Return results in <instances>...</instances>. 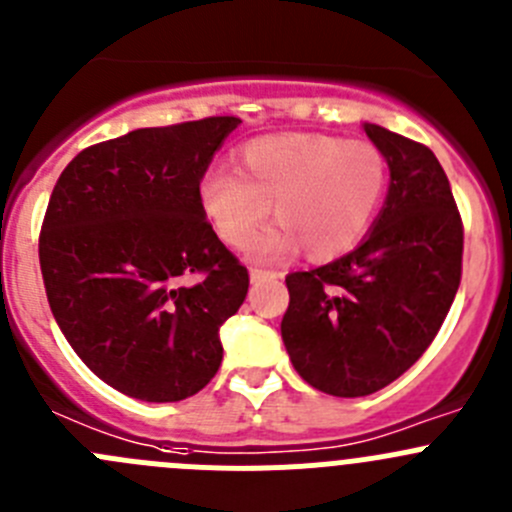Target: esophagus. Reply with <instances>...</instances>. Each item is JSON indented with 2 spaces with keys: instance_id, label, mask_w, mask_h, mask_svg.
I'll return each instance as SVG.
<instances>
[{
  "instance_id": "obj_1",
  "label": "esophagus",
  "mask_w": 512,
  "mask_h": 512,
  "mask_svg": "<svg viewBox=\"0 0 512 512\" xmlns=\"http://www.w3.org/2000/svg\"><path fill=\"white\" fill-rule=\"evenodd\" d=\"M248 276H251V284H261V281H274V279H279V274H276V271L256 269V266H253V269L248 271Z\"/></svg>"
}]
</instances>
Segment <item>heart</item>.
Instances as JSON below:
<instances>
[{
  "label": "heart",
  "instance_id": "heart-1",
  "mask_svg": "<svg viewBox=\"0 0 512 512\" xmlns=\"http://www.w3.org/2000/svg\"><path fill=\"white\" fill-rule=\"evenodd\" d=\"M384 191L387 160L377 145L276 133L238 150L236 175L211 170L198 203L228 246H243L271 211L276 223L248 246L256 259H284L304 248L311 261H329L362 241Z\"/></svg>",
  "mask_w": 512,
  "mask_h": 512
}]
</instances>
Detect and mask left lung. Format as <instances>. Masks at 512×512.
I'll use <instances>...</instances> for the list:
<instances>
[{
    "mask_svg": "<svg viewBox=\"0 0 512 512\" xmlns=\"http://www.w3.org/2000/svg\"><path fill=\"white\" fill-rule=\"evenodd\" d=\"M382 150L389 188L354 251L286 276L281 339L304 382L364 397L425 354L450 311L462 271V221L430 148L364 123Z\"/></svg>",
    "mask_w": 512,
    "mask_h": 512,
    "instance_id": "1",
    "label": "left lung"
}]
</instances>
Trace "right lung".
<instances>
[{
	"instance_id": "right-lung-1",
	"label": "right lung",
	"mask_w": 512,
	"mask_h": 512,
	"mask_svg": "<svg viewBox=\"0 0 512 512\" xmlns=\"http://www.w3.org/2000/svg\"><path fill=\"white\" fill-rule=\"evenodd\" d=\"M241 125L206 118L140 128L62 170L40 236L47 301L77 357L143 402L201 392L223 359V321L248 271L218 241L198 186ZM198 273L202 281L183 285Z\"/></svg>"
}]
</instances>
